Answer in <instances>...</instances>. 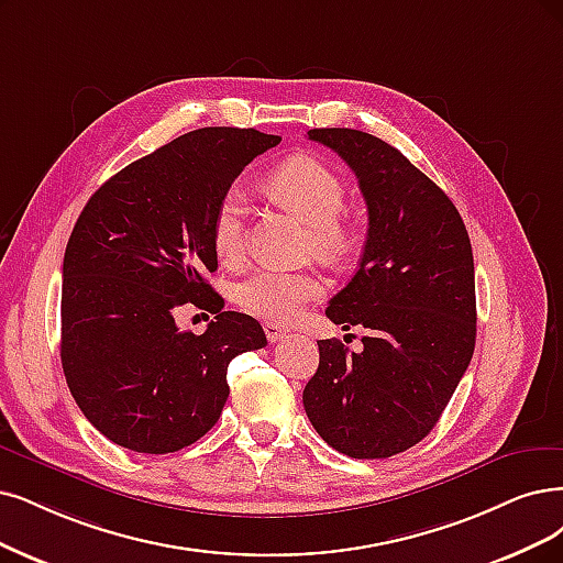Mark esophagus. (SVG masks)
Returning <instances> with one entry per match:
<instances>
[{
    "instance_id": "obj_1",
    "label": "esophagus",
    "mask_w": 563,
    "mask_h": 563,
    "mask_svg": "<svg viewBox=\"0 0 563 563\" xmlns=\"http://www.w3.org/2000/svg\"><path fill=\"white\" fill-rule=\"evenodd\" d=\"M264 334H266V339L271 343H276V341H280L287 334V329L276 324V322H264Z\"/></svg>"
}]
</instances>
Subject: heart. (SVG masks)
<instances>
[{"mask_svg": "<svg viewBox=\"0 0 563 563\" xmlns=\"http://www.w3.org/2000/svg\"><path fill=\"white\" fill-rule=\"evenodd\" d=\"M266 187L283 203L310 224V239L318 253L341 255L350 245V229L341 220L345 185L329 164L313 155H295L280 162L266 178ZM245 203L239 187H227L213 216V247L220 260L234 262L243 253ZM322 295V283L308 271L262 266L234 289L236 303L245 313L289 322Z\"/></svg>", "mask_w": 563, "mask_h": 563, "instance_id": "obj_1", "label": "heart"}]
</instances>
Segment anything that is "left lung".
<instances>
[{"mask_svg": "<svg viewBox=\"0 0 563 563\" xmlns=\"http://www.w3.org/2000/svg\"><path fill=\"white\" fill-rule=\"evenodd\" d=\"M355 172L368 211L357 274L324 310L362 324L364 350L318 341L320 366L303 408L322 439L355 460L406 452L435 427L475 347V271L450 197L383 139L310 130Z\"/></svg>", "mask_w": 563, "mask_h": 563, "instance_id": "1", "label": "left lung"}]
</instances>
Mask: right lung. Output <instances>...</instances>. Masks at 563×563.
I'll return each instance as SVG.
<instances>
[{
  "mask_svg": "<svg viewBox=\"0 0 563 563\" xmlns=\"http://www.w3.org/2000/svg\"><path fill=\"white\" fill-rule=\"evenodd\" d=\"M280 136L203 128L124 166L78 216L62 264L65 378L88 422L115 445L176 452L218 422L227 366L266 336L224 310L203 280L218 268L213 216L234 178ZM217 316L203 335L180 332L173 310Z\"/></svg>",
  "mask_w": 563,
  "mask_h": 563,
  "instance_id": "add662e5",
  "label": "right lung"
}]
</instances>
